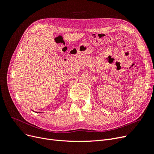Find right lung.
Returning <instances> with one entry per match:
<instances>
[{
  "mask_svg": "<svg viewBox=\"0 0 154 154\" xmlns=\"http://www.w3.org/2000/svg\"><path fill=\"white\" fill-rule=\"evenodd\" d=\"M37 113H39V112H37Z\"/></svg>",
  "mask_w": 154,
  "mask_h": 154,
  "instance_id": "add662e5",
  "label": "right lung"
}]
</instances>
